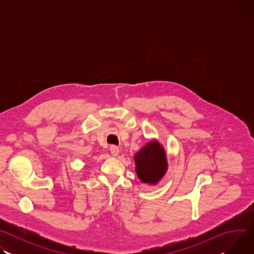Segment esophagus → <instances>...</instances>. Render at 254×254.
<instances>
[{
    "label": "esophagus",
    "instance_id": "1",
    "mask_svg": "<svg viewBox=\"0 0 254 254\" xmlns=\"http://www.w3.org/2000/svg\"><path fill=\"white\" fill-rule=\"evenodd\" d=\"M110 151H111V153H112V155H113L114 157H117V156L120 154V149H119V147L115 146V144H113V146H111Z\"/></svg>",
    "mask_w": 254,
    "mask_h": 254
}]
</instances>
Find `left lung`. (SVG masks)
Wrapping results in <instances>:
<instances>
[{
  "instance_id": "8db88e82",
  "label": "left lung",
  "mask_w": 254,
  "mask_h": 254,
  "mask_svg": "<svg viewBox=\"0 0 254 254\" xmlns=\"http://www.w3.org/2000/svg\"><path fill=\"white\" fill-rule=\"evenodd\" d=\"M135 172L142 183L157 184L168 169L164 148L157 141L147 143L134 156Z\"/></svg>"
}]
</instances>
